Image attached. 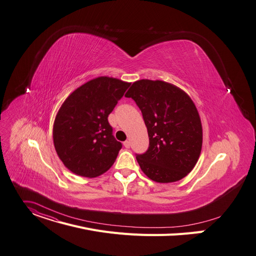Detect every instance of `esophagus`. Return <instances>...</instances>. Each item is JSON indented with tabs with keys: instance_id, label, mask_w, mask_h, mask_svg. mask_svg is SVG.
<instances>
[{
	"instance_id": "1",
	"label": "esophagus",
	"mask_w": 256,
	"mask_h": 256,
	"mask_svg": "<svg viewBox=\"0 0 256 256\" xmlns=\"http://www.w3.org/2000/svg\"><path fill=\"white\" fill-rule=\"evenodd\" d=\"M124 146L126 148H130V141H126V142L124 143Z\"/></svg>"
}]
</instances>
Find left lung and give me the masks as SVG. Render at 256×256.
I'll use <instances>...</instances> for the list:
<instances>
[{
	"instance_id": "obj_1",
	"label": "left lung",
	"mask_w": 256,
	"mask_h": 256,
	"mask_svg": "<svg viewBox=\"0 0 256 256\" xmlns=\"http://www.w3.org/2000/svg\"><path fill=\"white\" fill-rule=\"evenodd\" d=\"M141 109L149 136V148L136 161L157 182L182 180L196 166L202 148V124L187 92L162 80L134 82L126 92Z\"/></svg>"
}]
</instances>
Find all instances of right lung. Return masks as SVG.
<instances>
[{
	"mask_svg": "<svg viewBox=\"0 0 256 256\" xmlns=\"http://www.w3.org/2000/svg\"><path fill=\"white\" fill-rule=\"evenodd\" d=\"M130 82L99 76L84 84L61 105L53 126L55 150L72 172L96 178L107 172L122 143L112 134L108 115Z\"/></svg>",
	"mask_w": 256,
	"mask_h": 256,
	"instance_id": "obj_1",
	"label": "right lung"
}]
</instances>
